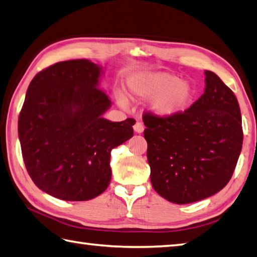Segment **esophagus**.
Returning a JSON list of instances; mask_svg holds the SVG:
<instances>
[{
  "instance_id": "1",
  "label": "esophagus",
  "mask_w": 257,
  "mask_h": 257,
  "mask_svg": "<svg viewBox=\"0 0 257 257\" xmlns=\"http://www.w3.org/2000/svg\"><path fill=\"white\" fill-rule=\"evenodd\" d=\"M134 130H135V133L142 134L144 132V124L142 122H139V121H137V122L134 125Z\"/></svg>"
}]
</instances>
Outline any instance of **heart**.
<instances>
[{"label": "heart", "mask_w": 257, "mask_h": 257, "mask_svg": "<svg viewBox=\"0 0 257 257\" xmlns=\"http://www.w3.org/2000/svg\"><path fill=\"white\" fill-rule=\"evenodd\" d=\"M129 94L139 99H149L148 110L160 118L183 113L193 103L194 84L167 72H146L134 75L128 81ZM121 105L123 96H118Z\"/></svg>", "instance_id": "heart-1"}]
</instances>
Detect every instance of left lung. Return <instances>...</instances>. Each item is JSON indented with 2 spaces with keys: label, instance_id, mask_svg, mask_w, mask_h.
I'll return each instance as SVG.
<instances>
[{
  "label": "left lung",
  "instance_id": "1",
  "mask_svg": "<svg viewBox=\"0 0 257 257\" xmlns=\"http://www.w3.org/2000/svg\"><path fill=\"white\" fill-rule=\"evenodd\" d=\"M204 75L203 94L183 113L143 119L152 185L176 204L200 201L225 188L242 146L235 94L213 72Z\"/></svg>",
  "mask_w": 257,
  "mask_h": 257
}]
</instances>
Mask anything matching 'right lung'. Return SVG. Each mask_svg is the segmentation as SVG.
Instances as JSON below:
<instances>
[{
	"instance_id": "add662e5",
	"label": "right lung",
	"mask_w": 257,
	"mask_h": 257,
	"mask_svg": "<svg viewBox=\"0 0 257 257\" xmlns=\"http://www.w3.org/2000/svg\"><path fill=\"white\" fill-rule=\"evenodd\" d=\"M103 67L88 59L53 65L27 90L18 132L25 165L44 192L86 201L111 181V151L134 136V119L103 118L110 97L100 87Z\"/></svg>"
}]
</instances>
